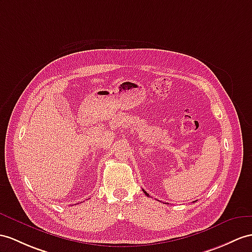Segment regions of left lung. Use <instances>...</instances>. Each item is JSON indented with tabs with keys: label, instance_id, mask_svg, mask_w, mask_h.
<instances>
[{
	"label": "left lung",
	"instance_id": "8db88e82",
	"mask_svg": "<svg viewBox=\"0 0 252 252\" xmlns=\"http://www.w3.org/2000/svg\"><path fill=\"white\" fill-rule=\"evenodd\" d=\"M143 192H144V193H145V194H146V195H147V197H149V195H150V194H149V193H147V192H146V191H144V190H143Z\"/></svg>",
	"mask_w": 252,
	"mask_h": 252
}]
</instances>
